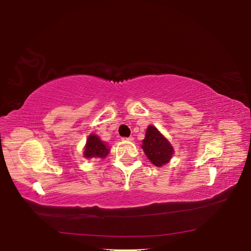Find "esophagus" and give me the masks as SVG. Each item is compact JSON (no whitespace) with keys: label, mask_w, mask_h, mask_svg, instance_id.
Returning a JSON list of instances; mask_svg holds the SVG:
<instances>
[{"label":"esophagus","mask_w":251,"mask_h":251,"mask_svg":"<svg viewBox=\"0 0 251 251\" xmlns=\"http://www.w3.org/2000/svg\"><path fill=\"white\" fill-rule=\"evenodd\" d=\"M123 141H128V142H133L134 137H123Z\"/></svg>","instance_id":"34e87169"}]
</instances>
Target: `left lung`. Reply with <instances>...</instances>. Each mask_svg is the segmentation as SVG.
<instances>
[{"instance_id": "left-lung-1", "label": "left lung", "mask_w": 251, "mask_h": 251, "mask_svg": "<svg viewBox=\"0 0 251 251\" xmlns=\"http://www.w3.org/2000/svg\"><path fill=\"white\" fill-rule=\"evenodd\" d=\"M142 148L148 159L157 167L167 164L174 152L171 144L154 126H148Z\"/></svg>"}]
</instances>
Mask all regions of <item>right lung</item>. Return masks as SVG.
<instances>
[{"mask_svg":"<svg viewBox=\"0 0 251 251\" xmlns=\"http://www.w3.org/2000/svg\"><path fill=\"white\" fill-rule=\"evenodd\" d=\"M109 150L106 147L105 144L100 141L99 136L91 135L88 136V139L85 146L84 156L86 158H92V157H100V158H105L108 155Z\"/></svg>","mask_w":251,"mask_h":251,"instance_id":"add662e5","label":"right lung"}]
</instances>
